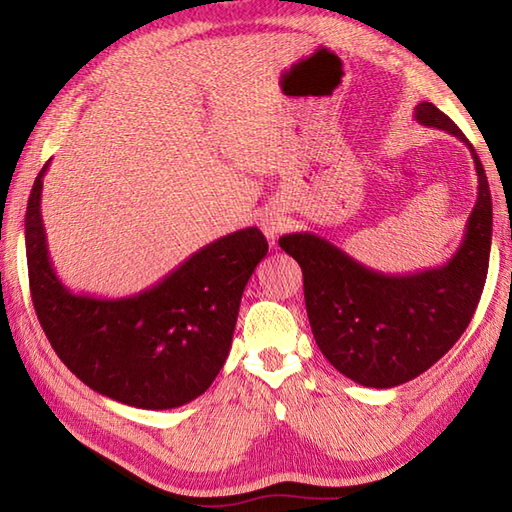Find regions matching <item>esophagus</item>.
Returning <instances> with one entry per match:
<instances>
[{
  "instance_id": "esophagus-1",
  "label": "esophagus",
  "mask_w": 512,
  "mask_h": 512,
  "mask_svg": "<svg viewBox=\"0 0 512 512\" xmlns=\"http://www.w3.org/2000/svg\"><path fill=\"white\" fill-rule=\"evenodd\" d=\"M258 226H260V230H262V232H265L267 239L271 241V245H275V239L280 237L284 230H288V220L284 218V215H282L280 211L267 209V211H262V213H260Z\"/></svg>"
}]
</instances>
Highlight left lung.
Here are the masks:
<instances>
[{
  "mask_svg": "<svg viewBox=\"0 0 512 512\" xmlns=\"http://www.w3.org/2000/svg\"><path fill=\"white\" fill-rule=\"evenodd\" d=\"M414 119L468 145L478 175V198L466 237L438 269L384 275L356 262L312 232L280 237V247L299 262L307 318L320 352L356 384L391 389L421 376L455 346L483 294L491 252V192L472 143L431 102Z\"/></svg>",
  "mask_w": 512,
  "mask_h": 512,
  "instance_id": "1",
  "label": "left lung"
}]
</instances>
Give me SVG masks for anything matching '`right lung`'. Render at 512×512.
Segmentation results:
<instances>
[{
	"instance_id": "1",
	"label": "right lung",
	"mask_w": 512,
	"mask_h": 512,
	"mask_svg": "<svg viewBox=\"0 0 512 512\" xmlns=\"http://www.w3.org/2000/svg\"><path fill=\"white\" fill-rule=\"evenodd\" d=\"M38 173L25 213L32 301L42 331L72 374L96 393L143 410L203 395L230 352L241 294L269 243L243 228L205 245L164 280L123 299L74 294L53 271Z\"/></svg>"
}]
</instances>
